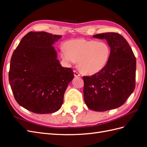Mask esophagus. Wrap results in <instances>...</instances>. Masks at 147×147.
<instances>
[{"label":"esophagus","mask_w":147,"mask_h":147,"mask_svg":"<svg viewBox=\"0 0 147 147\" xmlns=\"http://www.w3.org/2000/svg\"><path fill=\"white\" fill-rule=\"evenodd\" d=\"M74 76H75V77H78L80 76V74L77 72V71H76V70H74Z\"/></svg>","instance_id":"34e87169"}]
</instances>
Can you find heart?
<instances>
[{
	"label": "heart",
	"mask_w": 147,
	"mask_h": 147,
	"mask_svg": "<svg viewBox=\"0 0 147 147\" xmlns=\"http://www.w3.org/2000/svg\"><path fill=\"white\" fill-rule=\"evenodd\" d=\"M65 47L61 48L64 61L68 64L78 61L79 69L87 75L100 72L107 64L111 52L107 43L94 40H72L66 43Z\"/></svg>",
	"instance_id": "1"
}]
</instances>
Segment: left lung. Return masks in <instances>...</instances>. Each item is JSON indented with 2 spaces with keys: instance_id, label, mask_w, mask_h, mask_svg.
<instances>
[{
  "instance_id": "left-lung-1",
  "label": "left lung",
  "mask_w": 147,
  "mask_h": 147,
  "mask_svg": "<svg viewBox=\"0 0 147 147\" xmlns=\"http://www.w3.org/2000/svg\"><path fill=\"white\" fill-rule=\"evenodd\" d=\"M92 37L105 39L111 52L100 72L83 77L84 100L90 109L104 112L121 106L134 91L136 59L130 45L120 34L107 32Z\"/></svg>"
}]
</instances>
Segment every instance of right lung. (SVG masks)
<instances>
[{"label": "right lung", "mask_w": 147, "mask_h": 147, "mask_svg": "<svg viewBox=\"0 0 147 147\" xmlns=\"http://www.w3.org/2000/svg\"><path fill=\"white\" fill-rule=\"evenodd\" d=\"M61 37L31 31L13 51L8 74L11 90L18 104L33 113L59 110L74 78L72 70L61 66L53 47Z\"/></svg>", "instance_id": "1"}]
</instances>
